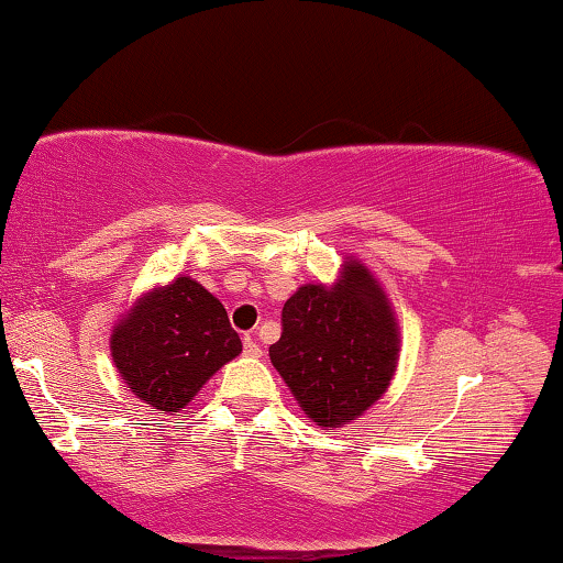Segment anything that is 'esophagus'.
Listing matches in <instances>:
<instances>
[{
    "instance_id": "1",
    "label": "esophagus",
    "mask_w": 563,
    "mask_h": 563,
    "mask_svg": "<svg viewBox=\"0 0 563 563\" xmlns=\"http://www.w3.org/2000/svg\"><path fill=\"white\" fill-rule=\"evenodd\" d=\"M243 353H246L249 357H258L262 355V347L256 345V340L251 335H243Z\"/></svg>"
}]
</instances>
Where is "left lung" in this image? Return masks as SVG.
<instances>
[{
  "instance_id": "obj_1",
  "label": "left lung",
  "mask_w": 563,
  "mask_h": 563,
  "mask_svg": "<svg viewBox=\"0 0 563 563\" xmlns=\"http://www.w3.org/2000/svg\"><path fill=\"white\" fill-rule=\"evenodd\" d=\"M268 355L320 427H340L376 404L396 371L398 330L368 268L353 262L335 287H299Z\"/></svg>"
}]
</instances>
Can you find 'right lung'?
<instances>
[{"instance_id":"right-lung-1","label":"right lung","mask_w":563,"mask_h":563,"mask_svg":"<svg viewBox=\"0 0 563 563\" xmlns=\"http://www.w3.org/2000/svg\"><path fill=\"white\" fill-rule=\"evenodd\" d=\"M241 353L225 307L190 276L146 295L111 335L121 378L144 404L180 411L213 373Z\"/></svg>"}]
</instances>
